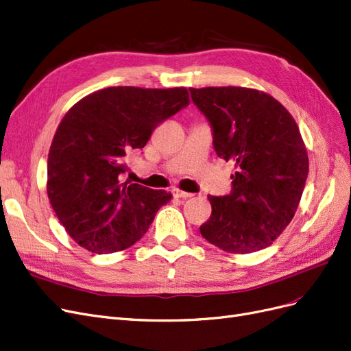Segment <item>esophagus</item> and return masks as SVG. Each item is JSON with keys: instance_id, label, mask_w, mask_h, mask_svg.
<instances>
[{"instance_id": "34e87169", "label": "esophagus", "mask_w": 351, "mask_h": 351, "mask_svg": "<svg viewBox=\"0 0 351 351\" xmlns=\"http://www.w3.org/2000/svg\"><path fill=\"white\" fill-rule=\"evenodd\" d=\"M173 195H174V197H178V199H189V197L193 196L191 193L181 191V190H178V189H174V190H173Z\"/></svg>"}]
</instances>
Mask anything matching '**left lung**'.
<instances>
[{
  "instance_id": "left-lung-1",
  "label": "left lung",
  "mask_w": 351,
  "mask_h": 351,
  "mask_svg": "<svg viewBox=\"0 0 351 351\" xmlns=\"http://www.w3.org/2000/svg\"><path fill=\"white\" fill-rule=\"evenodd\" d=\"M190 95L209 122L217 156L237 168L229 195L208 196L212 215L202 237L235 254L269 247L291 223L308 177L296 122L258 90L206 87L190 88Z\"/></svg>"
}]
</instances>
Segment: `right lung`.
<instances>
[{"label":"right lung","instance_id":"right-lung-1","mask_svg":"<svg viewBox=\"0 0 351 351\" xmlns=\"http://www.w3.org/2000/svg\"><path fill=\"white\" fill-rule=\"evenodd\" d=\"M189 104L186 88L110 87L84 97L65 114L47 158V197L81 247L116 252L147 234L171 195L123 183L126 160Z\"/></svg>","mask_w":351,"mask_h":351}]
</instances>
